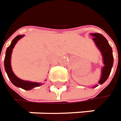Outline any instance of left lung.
<instances>
[{
	"mask_svg": "<svg viewBox=\"0 0 121 121\" xmlns=\"http://www.w3.org/2000/svg\"><path fill=\"white\" fill-rule=\"evenodd\" d=\"M91 35L94 37L93 40L95 43L98 48L100 49V52H102V55L103 57L104 66L103 68L101 78L98 82V84H102L107 80L113 66L114 57L112 54V49L110 45L109 44L107 40L104 37H103V35L99 33H93L91 34Z\"/></svg>",
	"mask_w": 121,
	"mask_h": 121,
	"instance_id": "left-lung-1",
	"label": "left lung"
}]
</instances>
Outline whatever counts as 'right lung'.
I'll return each mask as SVG.
<instances>
[{"label":"right lung","instance_id":"right-lung-1","mask_svg":"<svg viewBox=\"0 0 121 121\" xmlns=\"http://www.w3.org/2000/svg\"><path fill=\"white\" fill-rule=\"evenodd\" d=\"M23 36L24 35H18L12 40L10 46L7 48V50H6L4 65H5V69L6 73L8 75V78H9L10 81L12 82V83L14 85H15L16 86H18V87H20L23 89H25V90H30L35 87L41 86V84L37 82H28V81H24V80H22L18 78L17 76L14 74V73L12 72V67H11V62H10L12 49L14 48V47L15 44L17 43L18 40L22 38Z\"/></svg>","mask_w":121,"mask_h":121}]
</instances>
